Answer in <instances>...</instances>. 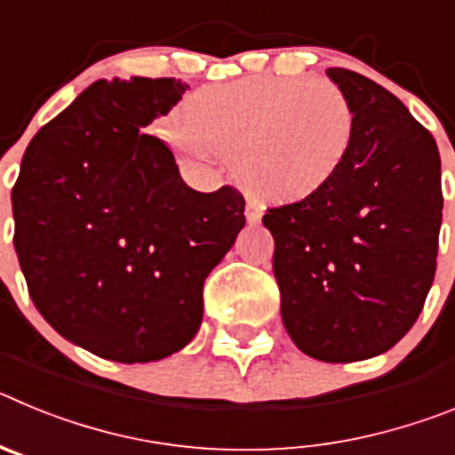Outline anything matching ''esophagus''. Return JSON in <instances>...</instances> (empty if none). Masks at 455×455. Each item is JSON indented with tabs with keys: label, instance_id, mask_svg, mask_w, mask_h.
Returning <instances> with one entry per match:
<instances>
[{
	"label": "esophagus",
	"instance_id": "esophagus-1",
	"mask_svg": "<svg viewBox=\"0 0 455 455\" xmlns=\"http://www.w3.org/2000/svg\"><path fill=\"white\" fill-rule=\"evenodd\" d=\"M246 219H248V223H251V225L259 223V220H262V207H259L257 203H252V200H248V203H246Z\"/></svg>",
	"mask_w": 455,
	"mask_h": 455
}]
</instances>
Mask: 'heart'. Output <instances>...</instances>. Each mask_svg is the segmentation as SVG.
<instances>
[{
    "mask_svg": "<svg viewBox=\"0 0 455 455\" xmlns=\"http://www.w3.org/2000/svg\"><path fill=\"white\" fill-rule=\"evenodd\" d=\"M355 111L328 82L248 77L198 91L166 140L196 166L232 156L235 175L259 200L291 204L323 191L351 155Z\"/></svg>",
    "mask_w": 455,
    "mask_h": 455,
    "instance_id": "heart-1",
    "label": "heart"
}]
</instances>
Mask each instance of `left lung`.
Listing matches in <instances>:
<instances>
[{
	"label": "left lung",
	"mask_w": 455,
	"mask_h": 455,
	"mask_svg": "<svg viewBox=\"0 0 455 455\" xmlns=\"http://www.w3.org/2000/svg\"><path fill=\"white\" fill-rule=\"evenodd\" d=\"M325 75L355 111L351 155L323 191L262 223L293 344L321 363H357L389 351L431 291L442 164L431 132L387 88L347 68Z\"/></svg>",
	"instance_id": "1"
}]
</instances>
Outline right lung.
I'll use <instances>...</instances> for the list:
<instances>
[{"instance_id": "1", "label": "right lung", "mask_w": 455, "mask_h": 455, "mask_svg": "<svg viewBox=\"0 0 455 455\" xmlns=\"http://www.w3.org/2000/svg\"><path fill=\"white\" fill-rule=\"evenodd\" d=\"M187 88L171 77L91 84L31 139L11 193L31 300L104 360L182 351L203 323L204 280L246 225L239 191H193L171 148L140 132Z\"/></svg>"}]
</instances>
